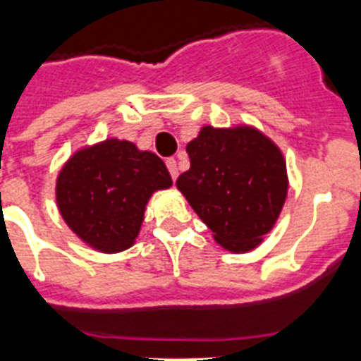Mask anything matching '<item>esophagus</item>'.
<instances>
[{"label":"esophagus","mask_w":361,"mask_h":361,"mask_svg":"<svg viewBox=\"0 0 361 361\" xmlns=\"http://www.w3.org/2000/svg\"><path fill=\"white\" fill-rule=\"evenodd\" d=\"M166 166H169V172L172 176V180L178 178V161L176 159H166Z\"/></svg>","instance_id":"esophagus-1"}]
</instances>
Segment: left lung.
<instances>
[{"label": "left lung", "instance_id": "1", "mask_svg": "<svg viewBox=\"0 0 361 361\" xmlns=\"http://www.w3.org/2000/svg\"><path fill=\"white\" fill-rule=\"evenodd\" d=\"M191 169L176 185L232 252L257 249L274 228L288 191L286 161L268 136L249 125H206L187 144Z\"/></svg>", "mask_w": 361, "mask_h": 361}]
</instances>
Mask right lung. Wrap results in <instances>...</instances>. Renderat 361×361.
<instances>
[{"mask_svg":"<svg viewBox=\"0 0 361 361\" xmlns=\"http://www.w3.org/2000/svg\"><path fill=\"white\" fill-rule=\"evenodd\" d=\"M172 187L161 159L129 140L82 147L59 170L56 202L63 221L84 243L101 252H120L135 243L147 200Z\"/></svg>","mask_w":361,"mask_h":361,"instance_id":"1","label":"right lung"}]
</instances>
